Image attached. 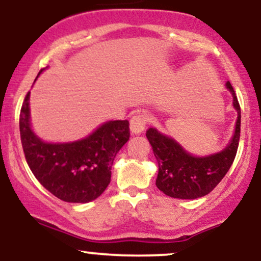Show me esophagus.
I'll return each instance as SVG.
<instances>
[{"mask_svg":"<svg viewBox=\"0 0 261 261\" xmlns=\"http://www.w3.org/2000/svg\"><path fill=\"white\" fill-rule=\"evenodd\" d=\"M146 124H147V117L142 114H136L135 116L131 117L130 120V131L134 135H140L144 133Z\"/></svg>","mask_w":261,"mask_h":261,"instance_id":"obj_1","label":"esophagus"}]
</instances>
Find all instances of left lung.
Instances as JSON below:
<instances>
[{
	"instance_id": "8db88e82",
	"label": "left lung",
	"mask_w": 261,
	"mask_h": 261,
	"mask_svg": "<svg viewBox=\"0 0 261 261\" xmlns=\"http://www.w3.org/2000/svg\"><path fill=\"white\" fill-rule=\"evenodd\" d=\"M225 87L233 96L238 117L230 141L219 152L196 156L157 128L150 127L146 131L159 165L156 186L166 196L178 199L200 198L213 191L230 168L240 139V107L230 83H225Z\"/></svg>"
}]
</instances>
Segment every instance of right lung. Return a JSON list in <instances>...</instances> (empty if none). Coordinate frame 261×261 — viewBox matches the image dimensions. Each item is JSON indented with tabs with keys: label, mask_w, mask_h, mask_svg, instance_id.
Segmentation results:
<instances>
[{
	"label": "right lung",
	"mask_w": 261,
	"mask_h": 261,
	"mask_svg": "<svg viewBox=\"0 0 261 261\" xmlns=\"http://www.w3.org/2000/svg\"><path fill=\"white\" fill-rule=\"evenodd\" d=\"M30 96L31 91L21 109L19 133L25 160L34 177L64 202L88 203L96 199L110 183L116 153L128 141V121H105L76 141L47 142L32 128Z\"/></svg>",
	"instance_id": "right-lung-1"
}]
</instances>
